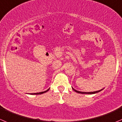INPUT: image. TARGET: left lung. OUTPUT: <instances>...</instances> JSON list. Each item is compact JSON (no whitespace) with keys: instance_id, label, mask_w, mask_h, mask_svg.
Masks as SVG:
<instances>
[{"instance_id":"left-lung-1","label":"left lung","mask_w":122,"mask_h":122,"mask_svg":"<svg viewBox=\"0 0 122 122\" xmlns=\"http://www.w3.org/2000/svg\"><path fill=\"white\" fill-rule=\"evenodd\" d=\"M73 89L74 90L75 92H76L77 93H79V94H95V93H98L99 92H100L101 91V90H100V91H95V92H80V91H76V89H74L73 88ZM102 90V89H101Z\"/></svg>"}]
</instances>
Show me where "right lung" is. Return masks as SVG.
Wrapping results in <instances>:
<instances>
[{
  "label": "right lung",
  "instance_id": "obj_1",
  "mask_svg": "<svg viewBox=\"0 0 122 122\" xmlns=\"http://www.w3.org/2000/svg\"><path fill=\"white\" fill-rule=\"evenodd\" d=\"M49 89L47 90V91H44V92H39V93H35V94H36V95H38V94H43V93L46 92L48 91H49Z\"/></svg>",
  "mask_w": 122,
  "mask_h": 122
}]
</instances>
